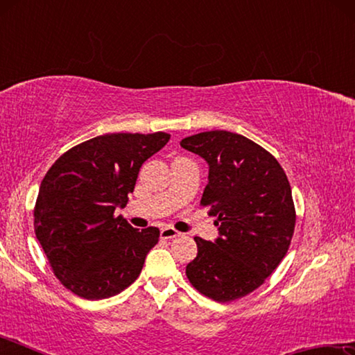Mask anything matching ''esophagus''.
<instances>
[{"mask_svg": "<svg viewBox=\"0 0 355 355\" xmlns=\"http://www.w3.org/2000/svg\"><path fill=\"white\" fill-rule=\"evenodd\" d=\"M177 236H182V233L177 232L175 228H172V227L161 228V238H163V239H172V238H177Z\"/></svg>", "mask_w": 355, "mask_h": 355, "instance_id": "34e87169", "label": "esophagus"}]
</instances>
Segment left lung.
<instances>
[{"label": "left lung", "instance_id": "left-lung-1", "mask_svg": "<svg viewBox=\"0 0 355 355\" xmlns=\"http://www.w3.org/2000/svg\"><path fill=\"white\" fill-rule=\"evenodd\" d=\"M208 163L200 203L209 207L219 236H199L197 257L186 266L191 285L218 302H230L263 285L290 248L296 211L279 161L230 131H205L180 142Z\"/></svg>", "mask_w": 355, "mask_h": 355}]
</instances>
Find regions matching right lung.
<instances>
[{
  "mask_svg": "<svg viewBox=\"0 0 355 355\" xmlns=\"http://www.w3.org/2000/svg\"><path fill=\"white\" fill-rule=\"evenodd\" d=\"M171 135L112 133L80 144L50 167L34 208V230L53 272L76 296H116L139 277L159 230L122 216L141 166Z\"/></svg>",
  "mask_w": 355,
  "mask_h": 355,
  "instance_id": "1",
  "label": "right lung"
}]
</instances>
